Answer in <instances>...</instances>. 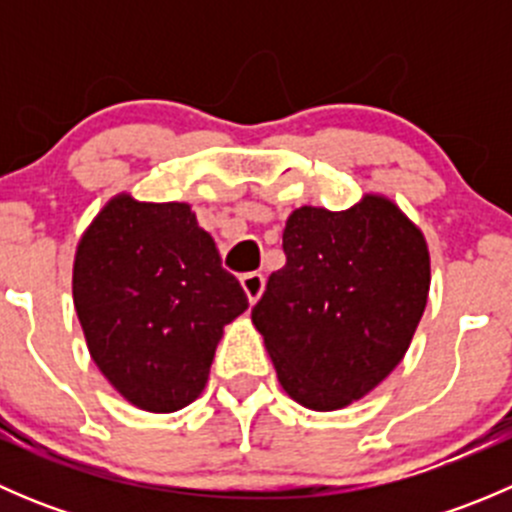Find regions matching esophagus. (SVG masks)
<instances>
[{
    "instance_id": "obj_1",
    "label": "esophagus",
    "mask_w": 512,
    "mask_h": 512,
    "mask_svg": "<svg viewBox=\"0 0 512 512\" xmlns=\"http://www.w3.org/2000/svg\"><path fill=\"white\" fill-rule=\"evenodd\" d=\"M240 285L245 289L250 304H255L262 297V292H265V277L260 272H247V275L240 277Z\"/></svg>"
}]
</instances>
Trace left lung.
Wrapping results in <instances>:
<instances>
[{"instance_id": "1", "label": "left lung", "mask_w": 512, "mask_h": 512, "mask_svg": "<svg viewBox=\"0 0 512 512\" xmlns=\"http://www.w3.org/2000/svg\"><path fill=\"white\" fill-rule=\"evenodd\" d=\"M252 324L289 399L337 411L374 391L409 352L431 287L423 232L391 198L347 210L302 205L282 232Z\"/></svg>"}]
</instances>
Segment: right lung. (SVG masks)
Listing matches in <instances>:
<instances>
[{"instance_id": "1", "label": "right lung", "mask_w": 512, "mask_h": 512, "mask_svg": "<svg viewBox=\"0 0 512 512\" xmlns=\"http://www.w3.org/2000/svg\"><path fill=\"white\" fill-rule=\"evenodd\" d=\"M74 307L108 384L151 414L203 394L225 324L247 309L188 203L118 193L76 245Z\"/></svg>"}]
</instances>
